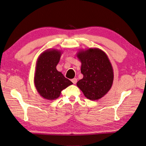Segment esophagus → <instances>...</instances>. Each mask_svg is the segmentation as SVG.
Listing matches in <instances>:
<instances>
[{
  "label": "esophagus",
  "instance_id": "1",
  "mask_svg": "<svg viewBox=\"0 0 146 146\" xmlns=\"http://www.w3.org/2000/svg\"><path fill=\"white\" fill-rule=\"evenodd\" d=\"M71 81H72V82L74 84H76V83L77 82V79L76 78H74L72 79Z\"/></svg>",
  "mask_w": 146,
  "mask_h": 146
}]
</instances>
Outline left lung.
Here are the masks:
<instances>
[{
    "label": "left lung",
    "mask_w": 146,
    "mask_h": 146,
    "mask_svg": "<svg viewBox=\"0 0 146 146\" xmlns=\"http://www.w3.org/2000/svg\"><path fill=\"white\" fill-rule=\"evenodd\" d=\"M83 77L77 83L86 98L98 100L107 93L113 82V71L105 53L99 48L79 52Z\"/></svg>",
    "instance_id": "left-lung-1"
}]
</instances>
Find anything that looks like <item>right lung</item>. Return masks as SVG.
Returning a JSON list of instances; mask_svg holds the SVG:
<instances>
[{"label": "right lung", "mask_w": 146, "mask_h": 146, "mask_svg": "<svg viewBox=\"0 0 146 146\" xmlns=\"http://www.w3.org/2000/svg\"><path fill=\"white\" fill-rule=\"evenodd\" d=\"M60 56V51L46 50L37 61L35 85L39 94L48 100L57 99L61 91L72 84L56 69Z\"/></svg>", "instance_id": "obj_1"}]
</instances>
